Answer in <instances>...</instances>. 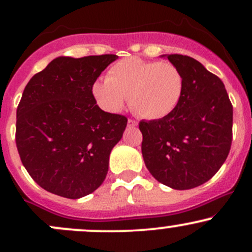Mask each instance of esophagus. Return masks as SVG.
Wrapping results in <instances>:
<instances>
[{"mask_svg": "<svg viewBox=\"0 0 252 252\" xmlns=\"http://www.w3.org/2000/svg\"><path fill=\"white\" fill-rule=\"evenodd\" d=\"M137 126V122L134 120H128V128H135Z\"/></svg>", "mask_w": 252, "mask_h": 252, "instance_id": "1", "label": "esophagus"}]
</instances>
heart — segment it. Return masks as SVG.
Returning <instances> with one entry per match:
<instances>
[{"label": "heart", "instance_id": "obj_1", "mask_svg": "<svg viewBox=\"0 0 252 252\" xmlns=\"http://www.w3.org/2000/svg\"><path fill=\"white\" fill-rule=\"evenodd\" d=\"M185 78L170 63L148 62L131 57L110 67L106 79L94 80L91 94L100 109L109 114L121 111L128 100L132 109L147 120L169 116L180 104Z\"/></svg>", "mask_w": 252, "mask_h": 252}]
</instances>
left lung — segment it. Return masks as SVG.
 <instances>
[{
    "mask_svg": "<svg viewBox=\"0 0 252 252\" xmlns=\"http://www.w3.org/2000/svg\"><path fill=\"white\" fill-rule=\"evenodd\" d=\"M180 68L185 92L169 116L141 121L146 167L161 184L190 189L209 181L226 160L232 142V104L224 84L187 56L163 54Z\"/></svg>",
    "mask_w": 252,
    "mask_h": 252,
    "instance_id": "1",
    "label": "left lung"
}]
</instances>
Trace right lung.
Wrapping results in <instances>:
<instances>
[{"label":"right lung","instance_id":"right-lung-1","mask_svg":"<svg viewBox=\"0 0 252 252\" xmlns=\"http://www.w3.org/2000/svg\"><path fill=\"white\" fill-rule=\"evenodd\" d=\"M117 58L58 57L26 85L16 110V147L47 192L79 199L105 180L110 153L128 120L103 111L91 86Z\"/></svg>","mask_w":252,"mask_h":252}]
</instances>
